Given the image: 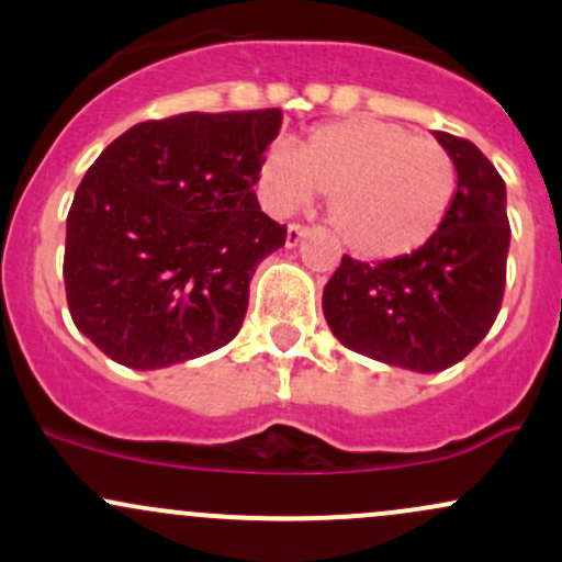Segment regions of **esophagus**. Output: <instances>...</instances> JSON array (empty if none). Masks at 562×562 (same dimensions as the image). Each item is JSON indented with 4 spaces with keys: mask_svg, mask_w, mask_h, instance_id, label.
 <instances>
[{
    "mask_svg": "<svg viewBox=\"0 0 562 562\" xmlns=\"http://www.w3.org/2000/svg\"><path fill=\"white\" fill-rule=\"evenodd\" d=\"M306 234H310V226H301V224H291V226H288V237H285L288 248H295V245H299L301 239L306 237Z\"/></svg>",
    "mask_w": 562,
    "mask_h": 562,
    "instance_id": "esophagus-1",
    "label": "esophagus"
}]
</instances>
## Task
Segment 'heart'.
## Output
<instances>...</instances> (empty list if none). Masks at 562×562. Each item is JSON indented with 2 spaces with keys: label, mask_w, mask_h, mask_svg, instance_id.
Returning <instances> with one entry per match:
<instances>
[{
  "label": "heart",
  "mask_w": 562,
  "mask_h": 562,
  "mask_svg": "<svg viewBox=\"0 0 562 562\" xmlns=\"http://www.w3.org/2000/svg\"><path fill=\"white\" fill-rule=\"evenodd\" d=\"M269 211L285 215L328 194L338 237L366 258H400L435 237L456 194L453 159L440 144L392 122L355 120L317 127L299 151L269 146L258 168Z\"/></svg>",
  "instance_id": "b5f03b06"
}]
</instances>
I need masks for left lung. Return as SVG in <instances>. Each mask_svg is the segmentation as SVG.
Returning <instances> with one entry per match:
<instances>
[{"instance_id": "obj_1", "label": "left lung", "mask_w": 562, "mask_h": 562, "mask_svg": "<svg viewBox=\"0 0 562 562\" xmlns=\"http://www.w3.org/2000/svg\"><path fill=\"white\" fill-rule=\"evenodd\" d=\"M456 168L446 221L424 248L341 267L323 291L333 336L351 351L416 373L464 360L491 330L507 282V187L472 140L435 131Z\"/></svg>"}]
</instances>
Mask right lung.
I'll return each instance as SVG.
<instances>
[{
  "label": "right lung",
  "mask_w": 562,
  "mask_h": 562,
  "mask_svg": "<svg viewBox=\"0 0 562 562\" xmlns=\"http://www.w3.org/2000/svg\"><path fill=\"white\" fill-rule=\"evenodd\" d=\"M282 111L140 122L85 172L66 218L64 280L74 325L133 371L229 344L256 267L285 226L252 187Z\"/></svg>",
  "instance_id": "add662e5"
}]
</instances>
